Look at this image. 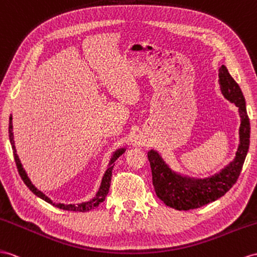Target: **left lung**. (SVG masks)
Masks as SVG:
<instances>
[{"mask_svg":"<svg viewBox=\"0 0 257 257\" xmlns=\"http://www.w3.org/2000/svg\"><path fill=\"white\" fill-rule=\"evenodd\" d=\"M219 84L222 95L239 107L241 117L240 144L233 162L220 173L205 179L183 177L173 172L161 155L154 150L148 152L156 195L167 206L178 210L199 208L225 195L238 180L249 147V119L245 100L239 84L230 76L225 65L219 68Z\"/></svg>","mask_w":257,"mask_h":257,"instance_id":"obj_1","label":"left lung"}]
</instances>
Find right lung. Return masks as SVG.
Segmentation results:
<instances>
[{
  "label": "right lung",
  "mask_w": 257,
  "mask_h": 257,
  "mask_svg": "<svg viewBox=\"0 0 257 257\" xmlns=\"http://www.w3.org/2000/svg\"><path fill=\"white\" fill-rule=\"evenodd\" d=\"M12 119H13V118H12V115H11L10 124H9V134H10V141H11V144H12L13 153H14V159H15V162H16V166H17L19 175H21L23 181L25 182V185L30 189V191L32 193H35L37 196L40 197V199L52 204V205H54V206L61 208V209H65V210H72V212H89V210L93 209V208H95V207L100 205V204L105 200V197H106V195L108 193V190H109V187H110V180H111V172H113V167L115 165L114 163L118 159V157H119L124 152V149L117 150L116 152L114 153L113 157H111L108 168L106 169V172H105V174L103 176L100 189H98V191H97L96 195L93 197V199L88 201V202L80 203V204H62V203L55 204L53 201L50 199V197H48L43 192L39 191V190L34 185H32L30 179L28 178L27 174H26L25 169L22 165V163H21V161H19V157L16 153V148H15V144H14V137H13V122H12Z\"/></svg>",
  "instance_id": "1"
}]
</instances>
